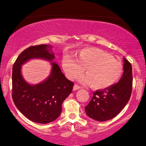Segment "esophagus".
I'll return each instance as SVG.
<instances>
[{
  "instance_id": "34e87169",
  "label": "esophagus",
  "mask_w": 146,
  "mask_h": 146,
  "mask_svg": "<svg viewBox=\"0 0 146 146\" xmlns=\"http://www.w3.org/2000/svg\"><path fill=\"white\" fill-rule=\"evenodd\" d=\"M80 88H81V87H80V86L76 85V84H75V85L74 86V87H73V90L74 91H76V90H79V89H80Z\"/></svg>"
}]
</instances>
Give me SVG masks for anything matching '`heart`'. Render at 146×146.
Returning a JSON list of instances; mask_svg holds the SVG:
<instances>
[{"label":"heart","mask_w":146,"mask_h":146,"mask_svg":"<svg viewBox=\"0 0 146 146\" xmlns=\"http://www.w3.org/2000/svg\"><path fill=\"white\" fill-rule=\"evenodd\" d=\"M62 66L70 80L81 74L85 68L86 76L80 80L92 85L96 90H104L117 83L123 74L122 63L108 52L96 47L86 48L78 52L77 58L65 55Z\"/></svg>","instance_id":"obj_1"}]
</instances>
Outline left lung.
Listing matches in <instances>:
<instances>
[{"instance_id":"obj_1","label":"left lung","mask_w":146,"mask_h":146,"mask_svg":"<svg viewBox=\"0 0 146 146\" xmlns=\"http://www.w3.org/2000/svg\"><path fill=\"white\" fill-rule=\"evenodd\" d=\"M123 60L124 72L119 82L94 92L90 103L85 107L89 117L98 121H106L115 117L127 104L132 94V68L125 58Z\"/></svg>"}]
</instances>
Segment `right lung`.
Masks as SVG:
<instances>
[{
	"mask_svg": "<svg viewBox=\"0 0 146 146\" xmlns=\"http://www.w3.org/2000/svg\"><path fill=\"white\" fill-rule=\"evenodd\" d=\"M52 46H31L21 52L12 68V99L21 113L31 121L47 124L57 119L62 104L72 91L74 83L65 77L58 65L51 62L52 68L47 79L36 85L26 82L21 72L22 66L33 58L52 62Z\"/></svg>",
	"mask_w": 146,
	"mask_h": 146,
	"instance_id": "obj_1",
	"label": "right lung"
}]
</instances>
